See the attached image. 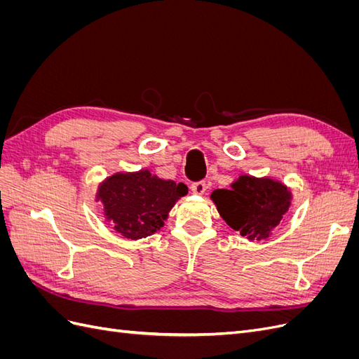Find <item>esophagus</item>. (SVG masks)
Segmentation results:
<instances>
[{
	"label": "esophagus",
	"mask_w": 359,
	"mask_h": 359,
	"mask_svg": "<svg viewBox=\"0 0 359 359\" xmlns=\"http://www.w3.org/2000/svg\"><path fill=\"white\" fill-rule=\"evenodd\" d=\"M190 190L194 193V194H203L205 193V190H206V184H205V181H198V182H191V186H190Z\"/></svg>",
	"instance_id": "34e87169"
}]
</instances>
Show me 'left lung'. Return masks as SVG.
Instances as JSON below:
<instances>
[{
  "label": "left lung",
  "instance_id": "left-lung-1",
  "mask_svg": "<svg viewBox=\"0 0 359 359\" xmlns=\"http://www.w3.org/2000/svg\"><path fill=\"white\" fill-rule=\"evenodd\" d=\"M222 219L247 240H265L290 206V191L278 181L243 175L231 190L211 194Z\"/></svg>",
  "mask_w": 359,
  "mask_h": 359
}]
</instances>
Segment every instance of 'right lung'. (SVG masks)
<instances>
[{
  "instance_id": "add662e5",
  "label": "right lung",
  "mask_w": 359,
  "mask_h": 359,
  "mask_svg": "<svg viewBox=\"0 0 359 359\" xmlns=\"http://www.w3.org/2000/svg\"><path fill=\"white\" fill-rule=\"evenodd\" d=\"M187 194L182 182L177 184L151 175L149 170L115 173L100 184L97 199L114 229L127 240L153 235L165 224L175 202Z\"/></svg>"
}]
</instances>
